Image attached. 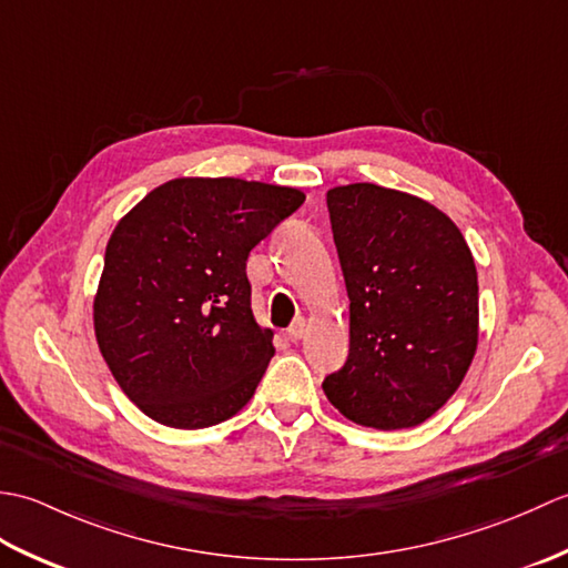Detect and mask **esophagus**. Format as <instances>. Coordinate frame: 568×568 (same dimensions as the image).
Wrapping results in <instances>:
<instances>
[{"label":"esophagus","instance_id":"esophagus-1","mask_svg":"<svg viewBox=\"0 0 568 568\" xmlns=\"http://www.w3.org/2000/svg\"><path fill=\"white\" fill-rule=\"evenodd\" d=\"M305 332H307V320L305 317H297L295 322H293V327L287 329V339L291 342H300L305 336Z\"/></svg>","mask_w":568,"mask_h":568}]
</instances>
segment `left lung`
Returning a JSON list of instances; mask_svg holds the SVG:
<instances>
[{"instance_id": "obj_1", "label": "left lung", "mask_w": 568, "mask_h": 568, "mask_svg": "<svg viewBox=\"0 0 568 568\" xmlns=\"http://www.w3.org/2000/svg\"><path fill=\"white\" fill-rule=\"evenodd\" d=\"M327 207L348 293V358L324 378L356 425L407 429L462 385L478 346V275L442 210L373 183L339 185Z\"/></svg>"}]
</instances>
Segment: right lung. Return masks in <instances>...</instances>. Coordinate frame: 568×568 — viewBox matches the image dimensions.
<instances>
[{
  "label": "right lung",
  "mask_w": 568,
  "mask_h": 568,
  "mask_svg": "<svg viewBox=\"0 0 568 568\" xmlns=\"http://www.w3.org/2000/svg\"><path fill=\"white\" fill-rule=\"evenodd\" d=\"M305 195L241 178H175L110 236L92 317L119 388L175 429L244 407L275 354L251 310L246 258Z\"/></svg>",
  "instance_id": "right-lung-1"
}]
</instances>
